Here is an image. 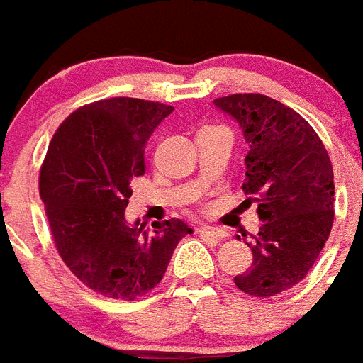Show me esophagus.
Masks as SVG:
<instances>
[{"mask_svg":"<svg viewBox=\"0 0 363 363\" xmlns=\"http://www.w3.org/2000/svg\"><path fill=\"white\" fill-rule=\"evenodd\" d=\"M199 232L202 234V236L206 238H211V240H216V242H219V240H225L227 238V232L221 230V228H216V227H200Z\"/></svg>","mask_w":363,"mask_h":363,"instance_id":"obj_1","label":"esophagus"}]
</instances>
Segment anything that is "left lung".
Instances as JSON below:
<instances>
[{"mask_svg": "<svg viewBox=\"0 0 363 363\" xmlns=\"http://www.w3.org/2000/svg\"><path fill=\"white\" fill-rule=\"evenodd\" d=\"M213 104L240 123L247 140L242 189L254 196L249 204L259 202L262 221L247 243L253 264L234 283L249 296H275L306 277L332 230L328 152L298 112L268 95L234 94Z\"/></svg>", "mask_w": 363, "mask_h": 363, "instance_id": "1", "label": "left lung"}]
</instances>
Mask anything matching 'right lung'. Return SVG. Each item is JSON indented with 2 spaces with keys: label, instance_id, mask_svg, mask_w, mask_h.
<instances>
[{
  "label": "right lung",
  "instance_id": "obj_1",
  "mask_svg": "<svg viewBox=\"0 0 363 363\" xmlns=\"http://www.w3.org/2000/svg\"><path fill=\"white\" fill-rule=\"evenodd\" d=\"M174 106L133 97L74 110L52 136L39 193L56 249L91 291L135 300L161 283L178 242L193 228L168 219L129 225L133 179L146 170L144 147Z\"/></svg>",
  "mask_w": 363,
  "mask_h": 363
}]
</instances>
